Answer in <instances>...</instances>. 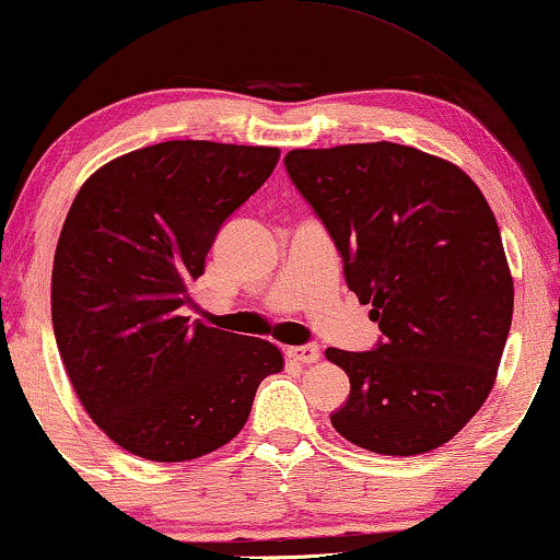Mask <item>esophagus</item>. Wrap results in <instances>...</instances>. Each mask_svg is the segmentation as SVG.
Wrapping results in <instances>:
<instances>
[{
  "label": "esophagus",
  "mask_w": 560,
  "mask_h": 560,
  "mask_svg": "<svg viewBox=\"0 0 560 560\" xmlns=\"http://www.w3.org/2000/svg\"><path fill=\"white\" fill-rule=\"evenodd\" d=\"M287 354L292 357L294 362H302V365H310V362H318V360H320V347H318V345L289 347Z\"/></svg>",
  "instance_id": "1"
}]
</instances>
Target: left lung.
<instances>
[{
    "label": "left lung",
    "instance_id": "1",
    "mask_svg": "<svg viewBox=\"0 0 560 560\" xmlns=\"http://www.w3.org/2000/svg\"><path fill=\"white\" fill-rule=\"evenodd\" d=\"M284 164L383 331L370 352L326 349L352 383L331 425L373 454L443 446L493 390L514 315L488 200L451 161L386 140L294 148Z\"/></svg>",
    "mask_w": 560,
    "mask_h": 560
}]
</instances>
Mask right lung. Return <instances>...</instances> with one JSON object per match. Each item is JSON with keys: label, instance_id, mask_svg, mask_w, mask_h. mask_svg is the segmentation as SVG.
<instances>
[{"label": "right lung", "instance_id": "obj_1", "mask_svg": "<svg viewBox=\"0 0 560 560\" xmlns=\"http://www.w3.org/2000/svg\"><path fill=\"white\" fill-rule=\"evenodd\" d=\"M279 148L166 140L83 182L51 268L59 357L91 420L148 462H190L245 428L281 349L182 315L221 224Z\"/></svg>", "mask_w": 560, "mask_h": 560}]
</instances>
